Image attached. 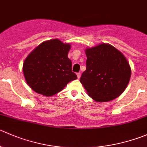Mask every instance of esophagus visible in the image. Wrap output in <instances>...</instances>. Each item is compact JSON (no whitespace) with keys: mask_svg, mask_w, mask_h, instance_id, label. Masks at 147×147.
<instances>
[{"mask_svg":"<svg viewBox=\"0 0 147 147\" xmlns=\"http://www.w3.org/2000/svg\"><path fill=\"white\" fill-rule=\"evenodd\" d=\"M80 76H81L80 72H78V73H77V77H78V79H79V78H80Z\"/></svg>","mask_w":147,"mask_h":147,"instance_id":"obj_1","label":"esophagus"}]
</instances>
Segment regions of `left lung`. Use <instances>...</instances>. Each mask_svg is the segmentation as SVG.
<instances>
[{
    "instance_id": "1",
    "label": "left lung",
    "mask_w": 147,
    "mask_h": 147,
    "mask_svg": "<svg viewBox=\"0 0 147 147\" xmlns=\"http://www.w3.org/2000/svg\"><path fill=\"white\" fill-rule=\"evenodd\" d=\"M86 70L80 82L89 96L97 102H107L123 93L131 70L123 54L108 44L85 49Z\"/></svg>"
}]
</instances>
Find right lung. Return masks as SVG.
Returning <instances> with one entry per match:
<instances>
[{
    "instance_id": "1",
    "label": "right lung",
    "mask_w": 147,
    "mask_h": 147,
    "mask_svg": "<svg viewBox=\"0 0 147 147\" xmlns=\"http://www.w3.org/2000/svg\"><path fill=\"white\" fill-rule=\"evenodd\" d=\"M70 47L57 39H51L40 44L28 55L23 72L33 90L52 96L62 90L68 82L78 79L67 57Z\"/></svg>"
}]
</instances>
